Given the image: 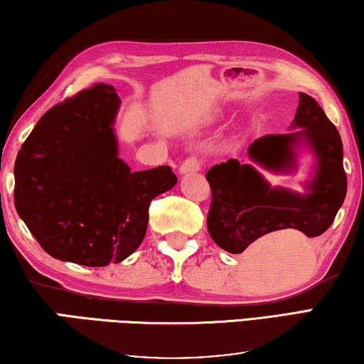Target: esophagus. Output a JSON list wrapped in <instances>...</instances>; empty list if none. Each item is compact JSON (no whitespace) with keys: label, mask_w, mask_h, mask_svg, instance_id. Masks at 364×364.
Returning <instances> with one entry per match:
<instances>
[{"label":"esophagus","mask_w":364,"mask_h":364,"mask_svg":"<svg viewBox=\"0 0 364 364\" xmlns=\"http://www.w3.org/2000/svg\"><path fill=\"white\" fill-rule=\"evenodd\" d=\"M200 166H203V161H200L198 157H194V155H193V157H188L180 165V175H189V173L199 171Z\"/></svg>","instance_id":"obj_1"}]
</instances>
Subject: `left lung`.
<instances>
[{
  "label": "left lung",
  "instance_id": "1",
  "mask_svg": "<svg viewBox=\"0 0 364 364\" xmlns=\"http://www.w3.org/2000/svg\"><path fill=\"white\" fill-rule=\"evenodd\" d=\"M290 129L252 141L247 157L275 175H290L298 168L299 154L308 151L314 165L301 183L303 193L272 186L255 165L236 159L205 173L212 189L207 230L222 250L240 255L247 247L255 257H267L284 236L301 232L313 238L332 225L347 196L338 131L303 92Z\"/></svg>",
  "mask_w": 364,
  "mask_h": 364
}]
</instances>
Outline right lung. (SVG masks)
<instances>
[{"mask_svg": "<svg viewBox=\"0 0 364 364\" xmlns=\"http://www.w3.org/2000/svg\"><path fill=\"white\" fill-rule=\"evenodd\" d=\"M113 85L95 84L50 108L17 154L14 205L51 257L105 267L131 256L149 204L176 184L170 166L131 171L119 159Z\"/></svg>", "mask_w": 364, "mask_h": 364, "instance_id": "add662e5", "label": "right lung"}]
</instances>
